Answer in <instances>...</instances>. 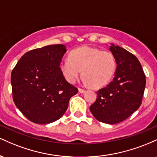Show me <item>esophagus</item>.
I'll return each instance as SVG.
<instances>
[{
    "label": "esophagus",
    "instance_id": "obj_1",
    "mask_svg": "<svg viewBox=\"0 0 157 157\" xmlns=\"http://www.w3.org/2000/svg\"><path fill=\"white\" fill-rule=\"evenodd\" d=\"M78 90H79V92H80V93H84L85 91H86V90L82 89H80V88H79Z\"/></svg>",
    "mask_w": 157,
    "mask_h": 157
}]
</instances>
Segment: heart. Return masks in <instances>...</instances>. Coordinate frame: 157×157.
Wrapping results in <instances>:
<instances>
[{"label":"heart","instance_id":"b5f03b06","mask_svg":"<svg viewBox=\"0 0 157 157\" xmlns=\"http://www.w3.org/2000/svg\"><path fill=\"white\" fill-rule=\"evenodd\" d=\"M60 68L70 83H74L80 77L82 70L84 82L94 88H100L112 78L116 61L111 52L84 46L73 50L69 58L62 60Z\"/></svg>","mask_w":157,"mask_h":157}]
</instances>
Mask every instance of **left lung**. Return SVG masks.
Returning <instances> with one entry per match:
<instances>
[{"mask_svg":"<svg viewBox=\"0 0 157 157\" xmlns=\"http://www.w3.org/2000/svg\"><path fill=\"white\" fill-rule=\"evenodd\" d=\"M117 70L113 81L97 91V98L90 111L98 121L107 124L121 122L141 105L145 75L140 61L133 54L111 44Z\"/></svg>","mask_w":157,"mask_h":157,"instance_id":"left-lung-1","label":"left lung"}]
</instances>
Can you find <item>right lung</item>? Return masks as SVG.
Listing matches in <instances>:
<instances>
[{"label": "right lung", "instance_id": "right-lung-1", "mask_svg": "<svg viewBox=\"0 0 157 157\" xmlns=\"http://www.w3.org/2000/svg\"><path fill=\"white\" fill-rule=\"evenodd\" d=\"M66 52L62 44L31 50L21 57L12 70L14 102L30 121L48 124L59 120L67 110L70 98L78 92L60 71Z\"/></svg>", "mask_w": 157, "mask_h": 157}]
</instances>
